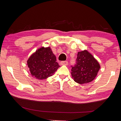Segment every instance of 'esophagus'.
Wrapping results in <instances>:
<instances>
[{"label":"esophagus","instance_id":"esophagus-1","mask_svg":"<svg viewBox=\"0 0 121 121\" xmlns=\"http://www.w3.org/2000/svg\"><path fill=\"white\" fill-rule=\"evenodd\" d=\"M68 61H61V62H60V65H68Z\"/></svg>","mask_w":121,"mask_h":121}]
</instances>
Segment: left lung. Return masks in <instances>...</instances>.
Masks as SVG:
<instances>
[{"label": "left lung", "instance_id": "left-lung-1", "mask_svg": "<svg viewBox=\"0 0 121 121\" xmlns=\"http://www.w3.org/2000/svg\"><path fill=\"white\" fill-rule=\"evenodd\" d=\"M100 68L98 61L87 50H84L78 52L76 65L72 67L71 75L75 82L86 84L95 78Z\"/></svg>", "mask_w": 121, "mask_h": 121}]
</instances>
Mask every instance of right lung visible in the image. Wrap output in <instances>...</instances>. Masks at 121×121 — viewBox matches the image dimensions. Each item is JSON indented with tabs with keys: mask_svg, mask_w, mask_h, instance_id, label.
<instances>
[{
	"mask_svg": "<svg viewBox=\"0 0 121 121\" xmlns=\"http://www.w3.org/2000/svg\"><path fill=\"white\" fill-rule=\"evenodd\" d=\"M27 65L32 77L45 79L52 76L60 66L50 47L39 48L30 56Z\"/></svg>",
	"mask_w": 121,
	"mask_h": 121,
	"instance_id": "add662e5",
	"label": "right lung"
}]
</instances>
